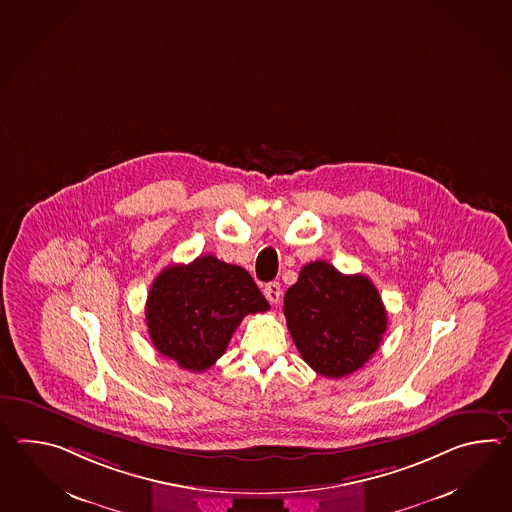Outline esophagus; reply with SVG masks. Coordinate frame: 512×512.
<instances>
[{
	"instance_id": "esophagus-1",
	"label": "esophagus",
	"mask_w": 512,
	"mask_h": 512,
	"mask_svg": "<svg viewBox=\"0 0 512 512\" xmlns=\"http://www.w3.org/2000/svg\"><path fill=\"white\" fill-rule=\"evenodd\" d=\"M281 294H283V290H281V284L277 283V281H272V283H268L264 286V296H266V299H268L272 305L279 303Z\"/></svg>"
}]
</instances>
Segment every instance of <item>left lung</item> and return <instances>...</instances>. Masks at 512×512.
<instances>
[{
	"mask_svg": "<svg viewBox=\"0 0 512 512\" xmlns=\"http://www.w3.org/2000/svg\"><path fill=\"white\" fill-rule=\"evenodd\" d=\"M284 318L303 360L327 378L364 367L387 329L386 308L371 279L343 275L325 261L301 268L284 294Z\"/></svg>",
	"mask_w": 512,
	"mask_h": 512,
	"instance_id": "obj_1",
	"label": "left lung"
}]
</instances>
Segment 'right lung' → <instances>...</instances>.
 Here are the masks:
<instances>
[{"label":"right lung","instance_id":"obj_1","mask_svg":"<svg viewBox=\"0 0 512 512\" xmlns=\"http://www.w3.org/2000/svg\"><path fill=\"white\" fill-rule=\"evenodd\" d=\"M268 308L244 268L202 255L159 273L148 292L145 316L159 353L182 369L202 373L226 353L244 316Z\"/></svg>","mask_w":512,"mask_h":512}]
</instances>
